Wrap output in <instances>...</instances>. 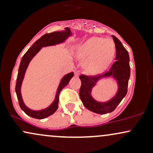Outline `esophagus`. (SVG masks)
<instances>
[{
	"mask_svg": "<svg viewBox=\"0 0 153 153\" xmlns=\"http://www.w3.org/2000/svg\"><path fill=\"white\" fill-rule=\"evenodd\" d=\"M79 74H80V72H79L78 71H75V77H78Z\"/></svg>",
	"mask_w": 153,
	"mask_h": 153,
	"instance_id": "1",
	"label": "esophagus"
}]
</instances>
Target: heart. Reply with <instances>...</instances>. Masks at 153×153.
Listing matches in <instances>:
<instances>
[{
  "mask_svg": "<svg viewBox=\"0 0 153 153\" xmlns=\"http://www.w3.org/2000/svg\"><path fill=\"white\" fill-rule=\"evenodd\" d=\"M116 52L114 42L110 39L93 36L75 47L78 58L84 59L83 68L91 74L104 71L113 60Z\"/></svg>",
  "mask_w": 153,
  "mask_h": 153,
  "instance_id": "heart-1",
  "label": "heart"
}]
</instances>
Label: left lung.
Wrapping results in <instances>:
<instances>
[{"mask_svg":"<svg viewBox=\"0 0 153 153\" xmlns=\"http://www.w3.org/2000/svg\"><path fill=\"white\" fill-rule=\"evenodd\" d=\"M111 36L115 44L116 61L109 71L99 76L82 75L79 77L81 80L79 95L82 104L89 111L99 114L111 113L117 108L127 94L130 77L129 53L118 39L114 35ZM108 77L114 79L117 83V89L115 96L106 102L97 101L92 96V89L100 80Z\"/></svg>","mask_w":153,"mask_h":153,"instance_id":"8db88e82","label":"left lung"}]
</instances>
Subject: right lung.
Wrapping results in <instances>:
<instances>
[{
	"label": "right lung",
	"mask_w": 153,
	"mask_h": 153,
	"mask_svg": "<svg viewBox=\"0 0 153 153\" xmlns=\"http://www.w3.org/2000/svg\"><path fill=\"white\" fill-rule=\"evenodd\" d=\"M73 35V33L68 28H65L64 30L60 31H54L50 34H46L43 35L41 38L36 40L35 42L33 44L32 46L28 50L27 52L24 54L21 60L20 65H19L18 76L16 79V93L17 98L19 103V106L24 111V112L29 117H32L34 119H42L47 117H50V115L53 114L58 108L59 103V95L60 91L64 87H65L68 84L71 79L73 78L74 75V73H68L65 75L64 76L61 78L60 81L57 87V91H56L55 96L54 99L52 103L49 105L46 108H42L39 110H34L29 108L24 103L23 97L22 95V86L23 83V80L25 76L26 70L30 62L36 54L42 50V47H50V46H55V45H60V44L64 43L68 39L70 36Z\"/></svg>",
	"instance_id": "right-lung-1"
}]
</instances>
